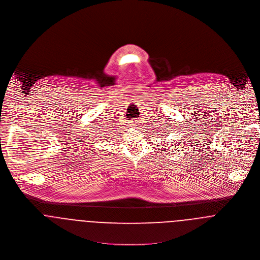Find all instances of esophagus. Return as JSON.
Here are the masks:
<instances>
[{
	"label": "esophagus",
	"mask_w": 260,
	"mask_h": 260,
	"mask_svg": "<svg viewBox=\"0 0 260 260\" xmlns=\"http://www.w3.org/2000/svg\"><path fill=\"white\" fill-rule=\"evenodd\" d=\"M131 122H132V124H133V125H135V124L137 123V122H136V120H133V121H131Z\"/></svg>",
	"instance_id": "1"
}]
</instances>
